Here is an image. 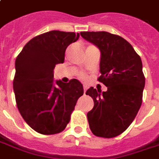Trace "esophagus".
Wrapping results in <instances>:
<instances>
[{
    "instance_id": "34e87169",
    "label": "esophagus",
    "mask_w": 159,
    "mask_h": 159,
    "mask_svg": "<svg viewBox=\"0 0 159 159\" xmlns=\"http://www.w3.org/2000/svg\"><path fill=\"white\" fill-rule=\"evenodd\" d=\"M87 89H88V86L83 85V90H84V93H85L86 91H87Z\"/></svg>"
}]
</instances>
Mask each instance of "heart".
I'll list each match as a JSON object with an SVG mask.
<instances>
[{"mask_svg": "<svg viewBox=\"0 0 159 159\" xmlns=\"http://www.w3.org/2000/svg\"><path fill=\"white\" fill-rule=\"evenodd\" d=\"M79 77H80V78H81V79H83V80L86 79V76L83 73L79 74Z\"/></svg>", "mask_w": 159, "mask_h": 159, "instance_id": "1", "label": "heart"}]
</instances>
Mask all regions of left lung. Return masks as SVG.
I'll list each match as a JSON object with an SVG mask.
<instances>
[{"mask_svg": "<svg viewBox=\"0 0 159 159\" xmlns=\"http://www.w3.org/2000/svg\"><path fill=\"white\" fill-rule=\"evenodd\" d=\"M81 36L99 49L101 76L107 87L101 93L91 87L86 92L94 105L88 113L95 136L112 138L124 132L137 115L142 102L145 77L141 57L129 42L108 32H81Z\"/></svg>", "mask_w": 159, "mask_h": 159, "instance_id": "obj_1", "label": "left lung"}]
</instances>
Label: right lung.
I'll list each match as a JSON object with an SVG mask.
<instances>
[{
    "label": "right lung",
    "mask_w": 159,
    "mask_h": 159,
    "mask_svg": "<svg viewBox=\"0 0 159 159\" xmlns=\"http://www.w3.org/2000/svg\"><path fill=\"white\" fill-rule=\"evenodd\" d=\"M79 36L73 32H47L29 41L16 59L13 90L17 109L39 133L53 135L64 130L83 94L78 80L54 81L56 65L64 62L66 48Z\"/></svg>",
    "instance_id": "obj_1"
}]
</instances>
